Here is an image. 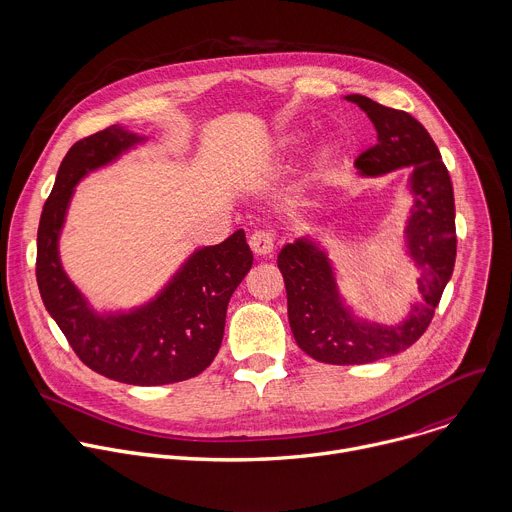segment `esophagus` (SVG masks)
I'll return each instance as SVG.
<instances>
[{
  "instance_id": "34e87169",
  "label": "esophagus",
  "mask_w": 512,
  "mask_h": 512,
  "mask_svg": "<svg viewBox=\"0 0 512 512\" xmlns=\"http://www.w3.org/2000/svg\"><path fill=\"white\" fill-rule=\"evenodd\" d=\"M248 244L256 256H266L274 250V234L268 230H258L250 236Z\"/></svg>"
}]
</instances>
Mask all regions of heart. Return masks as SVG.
Instances as JSON below:
<instances>
[{"label": "heart", "mask_w": 512, "mask_h": 512, "mask_svg": "<svg viewBox=\"0 0 512 512\" xmlns=\"http://www.w3.org/2000/svg\"><path fill=\"white\" fill-rule=\"evenodd\" d=\"M292 143H294V137H282V139H280V147H290ZM331 157H333V151H331V149H323V151L319 153V163H329Z\"/></svg>", "instance_id": "b5f03b06"}]
</instances>
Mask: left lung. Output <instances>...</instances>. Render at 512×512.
Returning a JSON list of instances; mask_svg holds the SVG:
<instances>
[{"label":"left lung","instance_id":"obj_1","mask_svg":"<svg viewBox=\"0 0 512 512\" xmlns=\"http://www.w3.org/2000/svg\"><path fill=\"white\" fill-rule=\"evenodd\" d=\"M377 131V143L355 159L363 175H383L412 167V218L407 248L420 266L422 300L401 325L381 327L357 321L345 309L327 254L309 240L286 244L278 268L288 298V323L296 345L317 361L331 365L371 363L412 347L430 327L456 262L454 191L442 155L430 133L410 113L349 94Z\"/></svg>","mask_w":512,"mask_h":512}]
</instances>
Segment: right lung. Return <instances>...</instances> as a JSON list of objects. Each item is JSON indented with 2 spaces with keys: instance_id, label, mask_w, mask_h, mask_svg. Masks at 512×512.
I'll use <instances>...</instances> for the list:
<instances>
[{
  "instance_id": "add662e5",
  "label": "right lung",
  "mask_w": 512,
  "mask_h": 512,
  "mask_svg": "<svg viewBox=\"0 0 512 512\" xmlns=\"http://www.w3.org/2000/svg\"><path fill=\"white\" fill-rule=\"evenodd\" d=\"M139 141L141 137L113 125L70 147L42 210L36 278L46 311L86 367L121 383L165 385L191 379L214 361L230 296L254 258L244 230H238L218 246L197 250L143 309L109 317L88 309L58 258V236L72 187Z\"/></svg>"
}]
</instances>
